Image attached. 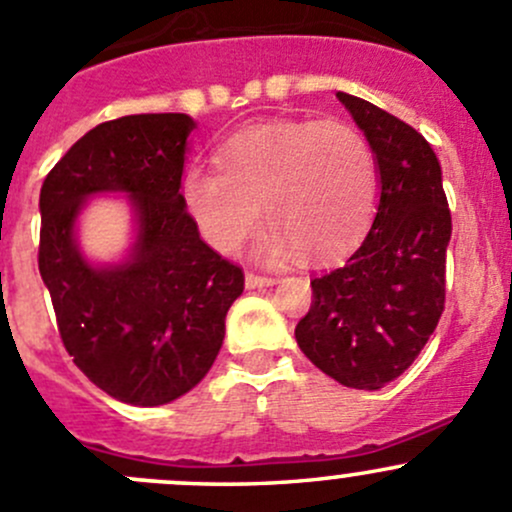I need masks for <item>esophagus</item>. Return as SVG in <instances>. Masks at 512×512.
<instances>
[{
	"instance_id": "obj_1",
	"label": "esophagus",
	"mask_w": 512,
	"mask_h": 512,
	"mask_svg": "<svg viewBox=\"0 0 512 512\" xmlns=\"http://www.w3.org/2000/svg\"><path fill=\"white\" fill-rule=\"evenodd\" d=\"M275 277H265V275H255V272H247L245 275V287L247 289H257V287H272L275 285Z\"/></svg>"
}]
</instances>
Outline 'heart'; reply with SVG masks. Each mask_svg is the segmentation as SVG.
<instances>
[{"label":"heart","instance_id":"heart-1","mask_svg":"<svg viewBox=\"0 0 512 512\" xmlns=\"http://www.w3.org/2000/svg\"><path fill=\"white\" fill-rule=\"evenodd\" d=\"M183 200L200 235L235 252L260 223L262 262H285L297 250L332 257L366 232L379 203V165L371 143L344 121L262 123L220 148V168L193 165Z\"/></svg>","mask_w":512,"mask_h":512}]
</instances>
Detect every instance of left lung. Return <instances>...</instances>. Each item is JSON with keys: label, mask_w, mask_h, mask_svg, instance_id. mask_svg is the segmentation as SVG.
Masks as SVG:
<instances>
[{"label": "left lung", "mask_w": 512, "mask_h": 512, "mask_svg": "<svg viewBox=\"0 0 512 512\" xmlns=\"http://www.w3.org/2000/svg\"><path fill=\"white\" fill-rule=\"evenodd\" d=\"M379 165L369 235L344 265L312 280V307L294 329L317 369L376 391L404 374L441 319L451 210L426 138L374 103L339 91Z\"/></svg>", "instance_id": "1"}]
</instances>
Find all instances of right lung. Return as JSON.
Wrapping results in <instances>:
<instances>
[{"mask_svg": "<svg viewBox=\"0 0 512 512\" xmlns=\"http://www.w3.org/2000/svg\"><path fill=\"white\" fill-rule=\"evenodd\" d=\"M188 113H138L91 128L41 185L39 272L61 342L101 391L163 406L203 381L225 339L245 275L203 240L185 210ZM129 195L134 242L118 263H91L78 215L96 194Z\"/></svg>", "mask_w": 512, "mask_h": 512, "instance_id": "1", "label": "right lung"}]
</instances>
